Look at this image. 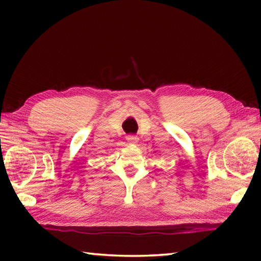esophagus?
I'll list each match as a JSON object with an SVG mask.
<instances>
[{
  "mask_svg": "<svg viewBox=\"0 0 261 261\" xmlns=\"http://www.w3.org/2000/svg\"><path fill=\"white\" fill-rule=\"evenodd\" d=\"M126 141L130 143H137L138 141H139V138L135 135H130V136H126Z\"/></svg>",
  "mask_w": 261,
  "mask_h": 261,
  "instance_id": "1",
  "label": "esophagus"
}]
</instances>
